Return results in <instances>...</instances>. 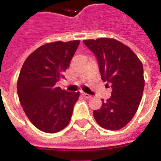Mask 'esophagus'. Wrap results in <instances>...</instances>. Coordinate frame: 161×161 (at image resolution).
I'll return each mask as SVG.
<instances>
[{
    "mask_svg": "<svg viewBox=\"0 0 161 161\" xmlns=\"http://www.w3.org/2000/svg\"><path fill=\"white\" fill-rule=\"evenodd\" d=\"M81 94H82V96H83V97H84L85 98H91V95H89V94H88V93H81Z\"/></svg>",
    "mask_w": 161,
    "mask_h": 161,
    "instance_id": "obj_1",
    "label": "esophagus"
}]
</instances>
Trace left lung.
<instances>
[{
	"instance_id": "obj_1",
	"label": "left lung",
	"mask_w": 161,
	"mask_h": 161,
	"mask_svg": "<svg viewBox=\"0 0 161 161\" xmlns=\"http://www.w3.org/2000/svg\"><path fill=\"white\" fill-rule=\"evenodd\" d=\"M83 43L97 58L105 86L112 88L111 97L107 101L102 99V106L93 111V117L106 130H120L135 116L142 98V63L129 47L114 39H90Z\"/></svg>"
}]
</instances>
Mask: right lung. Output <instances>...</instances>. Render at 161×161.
<instances>
[{"label":"right lung","instance_id":"right-lung-1","mask_svg":"<svg viewBox=\"0 0 161 161\" xmlns=\"http://www.w3.org/2000/svg\"><path fill=\"white\" fill-rule=\"evenodd\" d=\"M80 41L55 42L40 47L26 58L19 74V100L32 125L56 133L69 124L79 92L56 87L63 78Z\"/></svg>","mask_w":161,"mask_h":161}]
</instances>
